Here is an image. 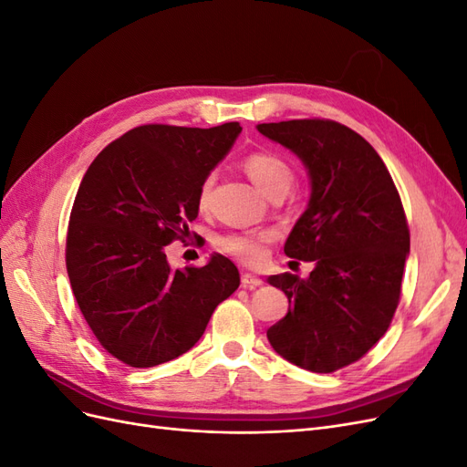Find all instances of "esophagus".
<instances>
[{
    "label": "esophagus",
    "mask_w": 467,
    "mask_h": 467,
    "mask_svg": "<svg viewBox=\"0 0 467 467\" xmlns=\"http://www.w3.org/2000/svg\"><path fill=\"white\" fill-rule=\"evenodd\" d=\"M242 285L245 286V288H249V290H253V288H257V286H261L263 285V280L257 276V275H251V273H244L242 275Z\"/></svg>",
    "instance_id": "1"
}]
</instances>
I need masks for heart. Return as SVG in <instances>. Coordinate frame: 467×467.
I'll return each mask as SVG.
<instances>
[{
	"instance_id": "obj_1",
	"label": "heart",
	"mask_w": 467,
	"mask_h": 467,
	"mask_svg": "<svg viewBox=\"0 0 467 467\" xmlns=\"http://www.w3.org/2000/svg\"><path fill=\"white\" fill-rule=\"evenodd\" d=\"M244 169L255 187L266 194L268 199L276 194H286L294 182V171L286 160L273 151H253L244 160ZM212 187H214V175H208L196 192V206L201 212L210 208ZM273 235L266 232H232L218 237V249L225 255L235 257L247 265H257L265 259V247Z\"/></svg>"
}]
</instances>
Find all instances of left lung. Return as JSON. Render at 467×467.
I'll use <instances>...</instances> for the list:
<instances>
[{
	"mask_svg": "<svg viewBox=\"0 0 467 467\" xmlns=\"http://www.w3.org/2000/svg\"><path fill=\"white\" fill-rule=\"evenodd\" d=\"M292 150L312 179V196L285 253L314 261L309 278L268 276L288 296V314L266 331L282 358L329 374L360 360L400 304L409 225L386 163L348 126L327 119L259 124Z\"/></svg>",
	"mask_w": 467,
	"mask_h": 467,
	"instance_id": "left-lung-1",
	"label": "left lung"
}]
</instances>
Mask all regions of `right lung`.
I'll return each instance as SVG.
<instances>
[{"label": "right lung", "mask_w": 467, "mask_h": 467, "mask_svg": "<svg viewBox=\"0 0 467 467\" xmlns=\"http://www.w3.org/2000/svg\"><path fill=\"white\" fill-rule=\"evenodd\" d=\"M239 132V122L136 126L81 179L66 237L69 285L99 345L132 368L192 348L216 306L239 286L228 257L173 271L165 255L189 235L201 182Z\"/></svg>", "instance_id": "add662e5"}]
</instances>
